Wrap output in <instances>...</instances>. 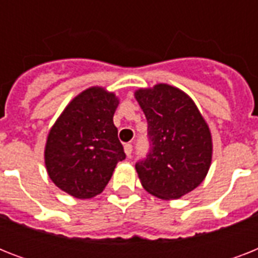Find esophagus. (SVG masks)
Wrapping results in <instances>:
<instances>
[{"label":"esophagus","instance_id":"esophagus-1","mask_svg":"<svg viewBox=\"0 0 258 258\" xmlns=\"http://www.w3.org/2000/svg\"><path fill=\"white\" fill-rule=\"evenodd\" d=\"M124 153L127 157H131V154H133V145H130V143L124 145Z\"/></svg>","mask_w":258,"mask_h":258}]
</instances>
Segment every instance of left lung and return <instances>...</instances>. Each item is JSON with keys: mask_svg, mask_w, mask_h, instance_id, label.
Returning <instances> with one entry per match:
<instances>
[{"mask_svg": "<svg viewBox=\"0 0 258 258\" xmlns=\"http://www.w3.org/2000/svg\"><path fill=\"white\" fill-rule=\"evenodd\" d=\"M135 99L149 124L150 153L135 165L146 191L178 200L198 187L212 165L208 123L187 93L165 83L139 88Z\"/></svg>", "mask_w": 258, "mask_h": 258, "instance_id": "obj_1", "label": "left lung"}]
</instances>
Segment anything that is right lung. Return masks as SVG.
Segmentation results:
<instances>
[{
	"instance_id": "right-lung-1",
	"label": "right lung",
	"mask_w": 258,
	"mask_h": 258,
	"mask_svg": "<svg viewBox=\"0 0 258 258\" xmlns=\"http://www.w3.org/2000/svg\"><path fill=\"white\" fill-rule=\"evenodd\" d=\"M119 99L103 87L75 96L54 121L46 138L45 167L60 190L88 200L105 188L125 154L117 139L113 113Z\"/></svg>"
}]
</instances>
